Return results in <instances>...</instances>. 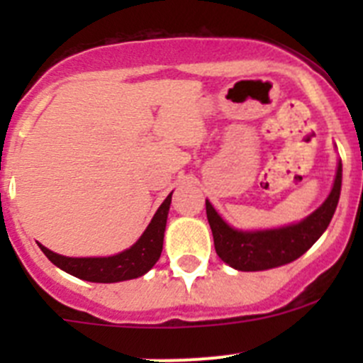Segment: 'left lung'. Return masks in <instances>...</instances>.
Here are the masks:
<instances>
[{"label":"left lung","instance_id":"obj_1","mask_svg":"<svg viewBox=\"0 0 363 363\" xmlns=\"http://www.w3.org/2000/svg\"><path fill=\"white\" fill-rule=\"evenodd\" d=\"M340 182H342V164L339 163L334 188L318 211H314L298 225L279 230H265V232L233 230L219 218L208 200H205V211L214 237L216 252L223 262L244 272L274 269L300 258L330 225L339 202Z\"/></svg>","mask_w":363,"mask_h":363}]
</instances>
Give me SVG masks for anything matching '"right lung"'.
I'll return each mask as SVG.
<instances>
[{
  "label": "right lung",
  "instance_id": "obj_1",
  "mask_svg": "<svg viewBox=\"0 0 363 363\" xmlns=\"http://www.w3.org/2000/svg\"><path fill=\"white\" fill-rule=\"evenodd\" d=\"M170 202L172 193L160 205L158 212L149 223L144 235L130 250L119 252L116 256H108V258H68V256H61L49 251L42 244H40V250L54 265L63 269L65 272L72 274V276L79 277V279L91 281V283H117V281L135 279V277L144 276L160 259Z\"/></svg>",
  "mask_w": 363,
  "mask_h": 363
}]
</instances>
